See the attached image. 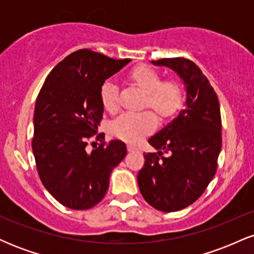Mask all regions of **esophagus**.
<instances>
[{
  "label": "esophagus",
  "instance_id": "1",
  "mask_svg": "<svg viewBox=\"0 0 254 254\" xmlns=\"http://www.w3.org/2000/svg\"><path fill=\"white\" fill-rule=\"evenodd\" d=\"M127 150H129V151L137 150V147L133 143H127Z\"/></svg>",
  "mask_w": 254,
  "mask_h": 254
}]
</instances>
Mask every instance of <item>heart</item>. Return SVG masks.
<instances>
[{"label":"heart","instance_id":"obj_1","mask_svg":"<svg viewBox=\"0 0 254 254\" xmlns=\"http://www.w3.org/2000/svg\"><path fill=\"white\" fill-rule=\"evenodd\" d=\"M129 78L147 93L145 105L150 106L161 117H170L176 112L182 95L176 82H162L161 75L149 66H137L130 72ZM101 101L105 110L115 112L118 109V87L113 81H105L101 87ZM156 125V118L148 111L144 112H125L111 125L112 132L125 141L135 142L144 133L149 132Z\"/></svg>","mask_w":254,"mask_h":254}]
</instances>
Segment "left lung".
Segmentation results:
<instances>
[{
	"label": "left lung",
	"instance_id": "1",
	"mask_svg": "<svg viewBox=\"0 0 254 254\" xmlns=\"http://www.w3.org/2000/svg\"><path fill=\"white\" fill-rule=\"evenodd\" d=\"M151 63L177 72L186 92L179 115L148 139L157 153L144 154L137 176L145 202L172 212L196 202L215 176L222 145L221 111L214 88L192 61L178 57Z\"/></svg>",
	"mask_w": 254,
	"mask_h": 254
}]
</instances>
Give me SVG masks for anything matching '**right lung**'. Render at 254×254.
<instances>
[{
    "instance_id": "add662e5",
    "label": "right lung",
    "mask_w": 254,
    "mask_h": 254,
    "mask_svg": "<svg viewBox=\"0 0 254 254\" xmlns=\"http://www.w3.org/2000/svg\"><path fill=\"white\" fill-rule=\"evenodd\" d=\"M129 62L77 50L52 69L38 94L32 150L43 185L66 208L97 205L109 190L113 168L127 155L123 141L112 139L89 151L87 139L103 118L105 80Z\"/></svg>"
}]
</instances>
